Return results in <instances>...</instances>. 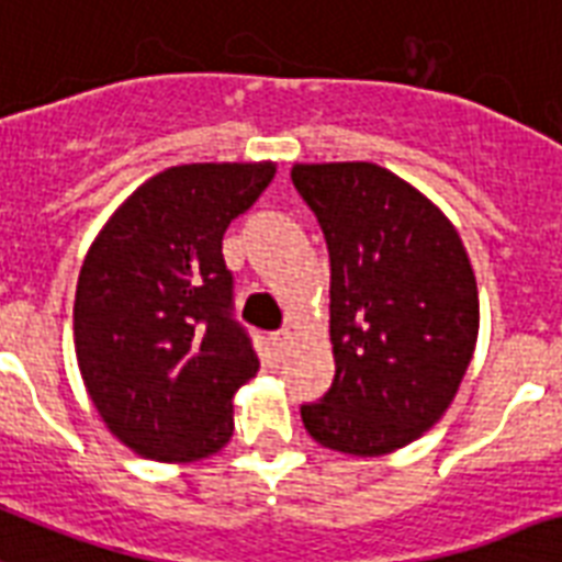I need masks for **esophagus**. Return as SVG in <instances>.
<instances>
[{"label": "esophagus", "instance_id": "esophagus-1", "mask_svg": "<svg viewBox=\"0 0 562 562\" xmlns=\"http://www.w3.org/2000/svg\"><path fill=\"white\" fill-rule=\"evenodd\" d=\"M290 342H293V330H278V334H272V345H276L281 353L290 348Z\"/></svg>", "mask_w": 562, "mask_h": 562}]
</instances>
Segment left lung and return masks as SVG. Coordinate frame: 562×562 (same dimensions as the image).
Returning a JSON list of instances; mask_svg holds the SVG:
<instances>
[{
    "label": "left lung",
    "mask_w": 562,
    "mask_h": 562,
    "mask_svg": "<svg viewBox=\"0 0 562 562\" xmlns=\"http://www.w3.org/2000/svg\"><path fill=\"white\" fill-rule=\"evenodd\" d=\"M330 252L336 376L302 406L327 450L376 459L429 432L459 392L479 339V286L438 205L374 161L293 165Z\"/></svg>",
    "instance_id": "left-lung-1"
}]
</instances>
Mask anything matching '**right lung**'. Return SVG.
<instances>
[{
	"instance_id": "right-lung-1",
	"label": "right lung",
	"mask_w": 562,
	"mask_h": 562,
	"mask_svg": "<svg viewBox=\"0 0 562 562\" xmlns=\"http://www.w3.org/2000/svg\"><path fill=\"white\" fill-rule=\"evenodd\" d=\"M276 161H196L150 177L112 211L75 290V353L124 447L168 464L209 459L235 432L232 397L258 374L232 318L223 235Z\"/></svg>"
}]
</instances>
